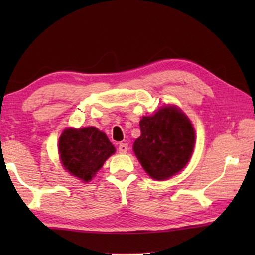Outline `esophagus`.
I'll use <instances>...</instances> for the list:
<instances>
[{"label": "esophagus", "mask_w": 255, "mask_h": 255, "mask_svg": "<svg viewBox=\"0 0 255 255\" xmlns=\"http://www.w3.org/2000/svg\"><path fill=\"white\" fill-rule=\"evenodd\" d=\"M127 150H128V145H127L126 143L119 144V146H118V152H119L120 154H126Z\"/></svg>", "instance_id": "obj_1"}]
</instances>
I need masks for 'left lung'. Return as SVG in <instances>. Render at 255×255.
Segmentation results:
<instances>
[{
  "mask_svg": "<svg viewBox=\"0 0 255 255\" xmlns=\"http://www.w3.org/2000/svg\"><path fill=\"white\" fill-rule=\"evenodd\" d=\"M141 135L133 143V152L150 178L166 180L187 165L195 147V130L182 111L165 107L143 117Z\"/></svg>",
  "mask_w": 255,
  "mask_h": 255,
  "instance_id": "obj_1",
  "label": "left lung"
}]
</instances>
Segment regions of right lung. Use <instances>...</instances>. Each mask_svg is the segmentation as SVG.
I'll return each mask as SVG.
<instances>
[{
  "label": "right lung",
  "instance_id": "right-lung-1",
  "mask_svg": "<svg viewBox=\"0 0 255 255\" xmlns=\"http://www.w3.org/2000/svg\"><path fill=\"white\" fill-rule=\"evenodd\" d=\"M58 148L65 170L85 182L116 152L106 133L96 127L65 129L59 137Z\"/></svg>",
  "mask_w": 255,
  "mask_h": 255
}]
</instances>
